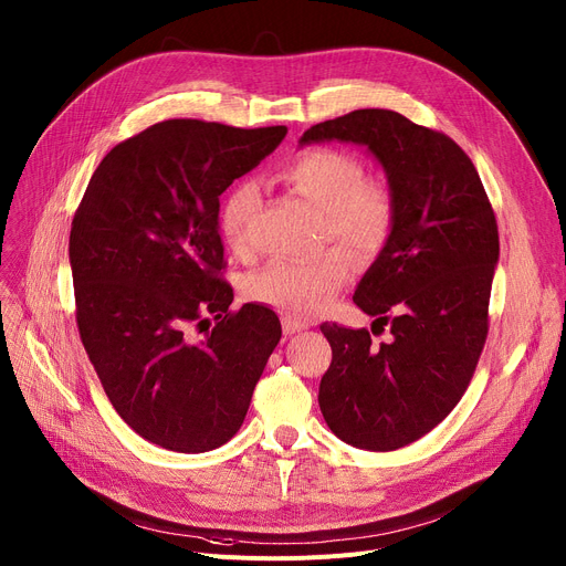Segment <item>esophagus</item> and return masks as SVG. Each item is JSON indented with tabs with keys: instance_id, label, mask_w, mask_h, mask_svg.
Returning a JSON list of instances; mask_svg holds the SVG:
<instances>
[{
	"instance_id": "34e87169",
	"label": "esophagus",
	"mask_w": 566,
	"mask_h": 566,
	"mask_svg": "<svg viewBox=\"0 0 566 566\" xmlns=\"http://www.w3.org/2000/svg\"><path fill=\"white\" fill-rule=\"evenodd\" d=\"M310 323H305V321H301L298 316H293V314H284L282 316V328H284V335H293V333H301V331H305Z\"/></svg>"
}]
</instances>
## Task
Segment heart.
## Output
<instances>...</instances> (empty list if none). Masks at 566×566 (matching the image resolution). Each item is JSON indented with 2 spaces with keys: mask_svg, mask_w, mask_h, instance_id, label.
<instances>
[{
  "mask_svg": "<svg viewBox=\"0 0 566 566\" xmlns=\"http://www.w3.org/2000/svg\"><path fill=\"white\" fill-rule=\"evenodd\" d=\"M277 181L321 211L318 238L335 241L363 259L378 254L395 227L390 188L365 178V165L348 151L312 146L277 169ZM259 211V190L252 181L233 184L220 201L218 229L235 254L254 248L252 220ZM353 271L342 248H328L303 261H273L250 277L248 295L256 303L293 316H314L331 305Z\"/></svg>",
  "mask_w": 566,
  "mask_h": 566,
  "instance_id": "heart-1",
  "label": "heart"
}]
</instances>
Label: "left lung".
I'll return each mask as SVG.
<instances>
[{"label": "left lung", "mask_w": 566, "mask_h": 566, "mask_svg": "<svg viewBox=\"0 0 566 566\" xmlns=\"http://www.w3.org/2000/svg\"><path fill=\"white\" fill-rule=\"evenodd\" d=\"M353 142L388 174L395 227L353 303L390 325L392 342L323 323L333 363L318 406L353 448L392 452L438 427L468 390L489 335L497 222L480 174L444 133L392 109H355L301 144ZM371 328V331H374Z\"/></svg>", "instance_id": "left-lung-1"}]
</instances>
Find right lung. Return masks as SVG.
<instances>
[{"mask_svg":"<svg viewBox=\"0 0 566 566\" xmlns=\"http://www.w3.org/2000/svg\"><path fill=\"white\" fill-rule=\"evenodd\" d=\"M284 135L169 118L116 144L75 211L69 256L84 350L122 420L165 450L199 454L233 438L282 337L273 310H229L218 208Z\"/></svg>","mask_w":566,"mask_h":566,"instance_id":"1","label":"right lung"}]
</instances>
